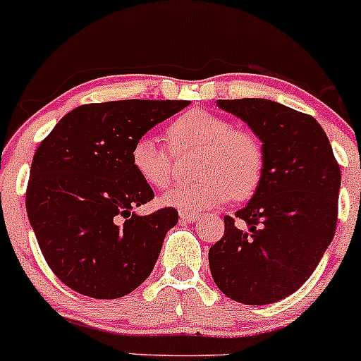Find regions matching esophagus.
<instances>
[{"mask_svg": "<svg viewBox=\"0 0 361 361\" xmlns=\"http://www.w3.org/2000/svg\"><path fill=\"white\" fill-rule=\"evenodd\" d=\"M197 218H200V214H197V213L180 212V220H182V221H188V224H192V221H196Z\"/></svg>", "mask_w": 361, "mask_h": 361, "instance_id": "34e87169", "label": "esophagus"}]
</instances>
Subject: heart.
Returning <instances> with one entry per match:
<instances>
[{
  "mask_svg": "<svg viewBox=\"0 0 361 361\" xmlns=\"http://www.w3.org/2000/svg\"><path fill=\"white\" fill-rule=\"evenodd\" d=\"M173 152L200 148L194 173L200 179L169 189L161 202L180 212H202L256 191L264 165L261 143L250 131L232 128L226 117L192 109L173 119L167 128ZM131 167L149 188H167L172 177V155L152 135L133 143Z\"/></svg>",
  "mask_w": 361,
  "mask_h": 361,
  "instance_id": "b5f03b06",
  "label": "heart"
}]
</instances>
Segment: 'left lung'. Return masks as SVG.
Segmentation results:
<instances>
[{
	"label": "left lung",
	"mask_w": 361,
	"mask_h": 361,
	"mask_svg": "<svg viewBox=\"0 0 361 361\" xmlns=\"http://www.w3.org/2000/svg\"><path fill=\"white\" fill-rule=\"evenodd\" d=\"M262 143L256 192L209 249L212 276L228 298L268 305L295 293L333 242L341 172L312 116L268 99L216 100Z\"/></svg>",
	"instance_id": "8db88e82"
}]
</instances>
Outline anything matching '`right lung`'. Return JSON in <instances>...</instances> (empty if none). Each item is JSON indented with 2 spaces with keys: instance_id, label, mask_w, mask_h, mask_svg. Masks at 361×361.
Wrapping results in <instances>:
<instances>
[{
  "instance_id": "add662e5",
  "label": "right lung",
  "mask_w": 361,
  "mask_h": 361,
  "mask_svg": "<svg viewBox=\"0 0 361 361\" xmlns=\"http://www.w3.org/2000/svg\"><path fill=\"white\" fill-rule=\"evenodd\" d=\"M189 100H117L80 105L40 143L30 167L27 214L52 273L71 290L109 300L149 276L173 208L137 214L152 188L131 167L140 136Z\"/></svg>"
}]
</instances>
